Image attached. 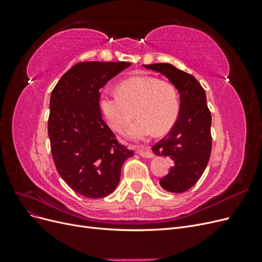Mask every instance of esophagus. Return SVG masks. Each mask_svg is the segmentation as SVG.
I'll return each mask as SVG.
<instances>
[{"label": "esophagus", "instance_id": "34e87169", "mask_svg": "<svg viewBox=\"0 0 262 262\" xmlns=\"http://www.w3.org/2000/svg\"><path fill=\"white\" fill-rule=\"evenodd\" d=\"M138 154H139L141 157H143V158H153V157H154L153 153L149 152V150H139Z\"/></svg>", "mask_w": 262, "mask_h": 262}]
</instances>
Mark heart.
Instances as JSON below:
<instances>
[{
  "label": "heart",
  "mask_w": 262,
  "mask_h": 262,
  "mask_svg": "<svg viewBox=\"0 0 262 262\" xmlns=\"http://www.w3.org/2000/svg\"><path fill=\"white\" fill-rule=\"evenodd\" d=\"M98 106L108 125L118 132L128 126L136 110L139 119L126 131V137L134 141L167 133L176 123L180 108L175 87L148 75L122 81L118 93L102 92Z\"/></svg>",
  "instance_id": "b5f03b06"
}]
</instances>
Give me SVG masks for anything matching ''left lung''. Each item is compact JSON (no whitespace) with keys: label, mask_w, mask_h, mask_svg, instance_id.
<instances>
[{"label":"left lung","mask_w":262,"mask_h":262,"mask_svg":"<svg viewBox=\"0 0 262 262\" xmlns=\"http://www.w3.org/2000/svg\"><path fill=\"white\" fill-rule=\"evenodd\" d=\"M143 67L167 77L179 93L177 121L152 149L155 155L167 156L172 161L169 173L160 180L161 187L173 193L185 192L200 179L211 155L212 118L207 95L194 76L170 63Z\"/></svg>","instance_id":"1"}]
</instances>
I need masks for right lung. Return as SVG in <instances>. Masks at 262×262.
<instances>
[{
	"label": "right lung",
	"instance_id": "add662e5",
	"mask_svg": "<svg viewBox=\"0 0 262 262\" xmlns=\"http://www.w3.org/2000/svg\"><path fill=\"white\" fill-rule=\"evenodd\" d=\"M129 62H81L55 85L48 134L59 175L78 194L92 199L112 193L132 150L118 143L98 106L99 91Z\"/></svg>",
	"mask_w": 262,
	"mask_h": 262
}]
</instances>
